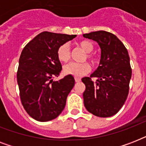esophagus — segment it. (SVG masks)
Segmentation results:
<instances>
[{"mask_svg":"<svg viewBox=\"0 0 146 146\" xmlns=\"http://www.w3.org/2000/svg\"><path fill=\"white\" fill-rule=\"evenodd\" d=\"M75 81L76 82H79L81 81V79H80V77H75Z\"/></svg>","mask_w":146,"mask_h":146,"instance_id":"1","label":"esophagus"}]
</instances>
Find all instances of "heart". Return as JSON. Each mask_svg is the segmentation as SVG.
<instances>
[{
  "instance_id": "1",
  "label": "heart",
  "mask_w": 146,
  "mask_h": 146,
  "mask_svg": "<svg viewBox=\"0 0 146 146\" xmlns=\"http://www.w3.org/2000/svg\"><path fill=\"white\" fill-rule=\"evenodd\" d=\"M82 49L86 53H88L86 54V57L92 63L96 64L97 62V59L96 57L91 55L89 53H91L94 49V45L91 42L89 41H82L79 43ZM57 58L60 61L67 62L70 57V46L67 43H64L61 44L57 48ZM90 71V66L88 63H70L64 66V73L66 75H71L73 76H82L86 75Z\"/></svg>"
}]
</instances>
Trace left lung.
<instances>
[{"label":"left lung","mask_w":146,"mask_h":146,"mask_svg":"<svg viewBox=\"0 0 146 146\" xmlns=\"http://www.w3.org/2000/svg\"><path fill=\"white\" fill-rule=\"evenodd\" d=\"M83 37L96 42L101 48L98 67L90 77L82 79L86 85L84 105L97 117H111L120 111L129 93L132 76L129 54L121 41L106 31L83 34ZM92 77L97 78L96 82Z\"/></svg>","instance_id":"left-lung-1"}]
</instances>
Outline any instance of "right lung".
Here are the masks:
<instances>
[{
	"label": "right lung",
	"mask_w": 146,
	"mask_h": 146,
	"mask_svg": "<svg viewBox=\"0 0 146 146\" xmlns=\"http://www.w3.org/2000/svg\"><path fill=\"white\" fill-rule=\"evenodd\" d=\"M76 35L43 32L26 44L21 53L17 82L23 106L33 119L46 122L57 117L75 84L73 76L53 81L62 70L57 50Z\"/></svg>",
	"instance_id": "add662e5"
}]
</instances>
